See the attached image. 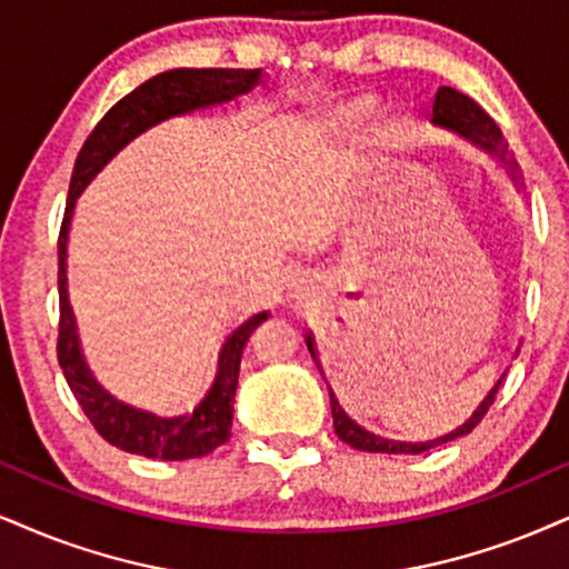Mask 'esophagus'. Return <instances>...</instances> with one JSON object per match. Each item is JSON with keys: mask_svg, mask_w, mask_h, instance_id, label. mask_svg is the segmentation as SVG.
I'll return each instance as SVG.
<instances>
[{"mask_svg": "<svg viewBox=\"0 0 569 569\" xmlns=\"http://www.w3.org/2000/svg\"><path fill=\"white\" fill-rule=\"evenodd\" d=\"M317 282L319 273L311 269H290V273H287V284H290L292 290H308V287H313Z\"/></svg>", "mask_w": 569, "mask_h": 569, "instance_id": "obj_1", "label": "esophagus"}]
</instances>
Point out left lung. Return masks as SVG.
I'll list each match as a JSON object with an SVG mask.
<instances>
[{
  "label": "left lung",
  "instance_id": "left-lung-1",
  "mask_svg": "<svg viewBox=\"0 0 569 569\" xmlns=\"http://www.w3.org/2000/svg\"><path fill=\"white\" fill-rule=\"evenodd\" d=\"M435 126H443V129H451L456 131L459 137L469 139L472 144H478L480 150L490 152L493 158H499L503 166L509 168L511 179L520 181V173H517V163L515 158H509V150H507V142H503L501 137V129L496 126L493 118H490L486 110L480 108L478 102L469 100L467 94H461V91H456L451 87H440L438 94H435ZM306 346L308 350H311L313 361H317V367L321 369L319 363V353H317V342H313V335L308 332L306 335ZM325 375V371H321ZM503 377H507V371L496 380L493 388H490V392L486 398H482L478 409L472 411V417L467 419L465 425L456 427L453 432L448 435H440V438L435 440H425V443H406V440H388V438H380V435L363 430L361 425H356L353 419L348 417L346 411H342V406L338 398H335L332 388H329V406H332V419H335V432H338V438L342 440V443L353 446L356 451H369V453H422V451H430V448H438L448 443V440H456V438H465V435H469L475 430V427L480 425V419L486 417L490 406H493L496 401V392H499Z\"/></svg>",
  "mask_w": 569,
  "mask_h": 569
}]
</instances>
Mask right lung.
<instances>
[{"instance_id": "obj_1", "label": "right lung", "mask_w": 569, "mask_h": 569, "mask_svg": "<svg viewBox=\"0 0 569 569\" xmlns=\"http://www.w3.org/2000/svg\"><path fill=\"white\" fill-rule=\"evenodd\" d=\"M263 79L258 70L234 68H177L152 76L142 87L118 100L94 131L83 142L76 158L73 177L66 200V216L58 237V287H60V335L58 361L66 375L68 388L76 401L94 425V430L121 451L147 456V459L184 461L208 456L231 438V417H234V392L240 377V361L244 342L250 332L269 317V311L252 313L242 325H237L216 350L213 369L208 380L192 392L189 403L179 411H144L123 403L113 392H108L91 375L87 359L81 353L79 329H76L73 308L68 300V229L73 219V208L79 194L104 166L123 150L131 139L144 134L147 129L168 121L173 116L192 113V110L213 108L234 97L248 94Z\"/></svg>"}]
</instances>
